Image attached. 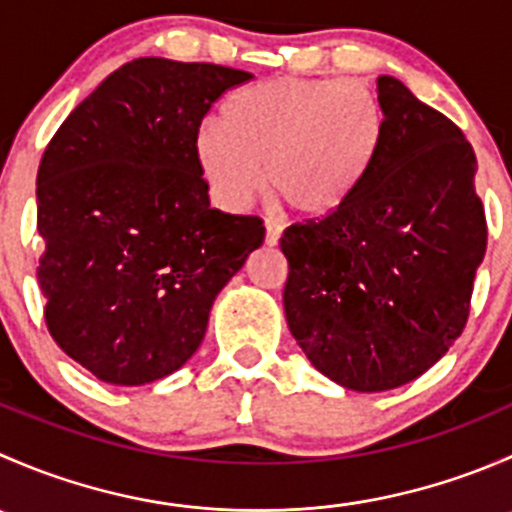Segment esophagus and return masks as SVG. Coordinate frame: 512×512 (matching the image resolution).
I'll use <instances>...</instances> for the list:
<instances>
[{
  "label": "esophagus",
  "mask_w": 512,
  "mask_h": 512,
  "mask_svg": "<svg viewBox=\"0 0 512 512\" xmlns=\"http://www.w3.org/2000/svg\"><path fill=\"white\" fill-rule=\"evenodd\" d=\"M265 242L267 245H277V242H280V237H282V225L277 223V220H265Z\"/></svg>",
  "instance_id": "obj_1"
}]
</instances>
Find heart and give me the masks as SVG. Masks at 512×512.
Instances as JSON below:
<instances>
[{
    "label": "heart",
    "instance_id": "heart-1",
    "mask_svg": "<svg viewBox=\"0 0 512 512\" xmlns=\"http://www.w3.org/2000/svg\"><path fill=\"white\" fill-rule=\"evenodd\" d=\"M386 108L354 79L280 76L227 98L195 136V163L225 210H245L267 185L302 215H329L359 190L381 151Z\"/></svg>",
    "mask_w": 512,
    "mask_h": 512
}]
</instances>
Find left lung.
<instances>
[{
	"label": "left lung",
	"instance_id": "1",
	"mask_svg": "<svg viewBox=\"0 0 512 512\" xmlns=\"http://www.w3.org/2000/svg\"><path fill=\"white\" fill-rule=\"evenodd\" d=\"M376 91L386 133L364 183L280 240L289 332L314 369L361 394L409 384L461 337L488 240L461 128L394 76Z\"/></svg>",
	"mask_w": 512,
	"mask_h": 512
}]
</instances>
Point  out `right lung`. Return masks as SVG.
Here are the masks:
<instances>
[{
    "mask_svg": "<svg viewBox=\"0 0 512 512\" xmlns=\"http://www.w3.org/2000/svg\"><path fill=\"white\" fill-rule=\"evenodd\" d=\"M252 74L143 56L98 84L54 133L36 175V280L49 334L116 386L178 371L210 307L265 240L255 215L210 208L195 136Z\"/></svg>",
    "mask_w": 512,
    "mask_h": 512,
    "instance_id": "obj_1",
    "label": "right lung"
}]
</instances>
